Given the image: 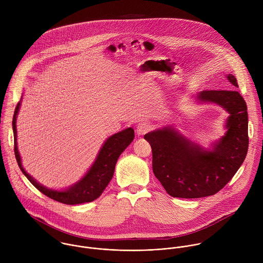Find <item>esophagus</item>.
I'll list each match as a JSON object with an SVG mask.
<instances>
[{
    "label": "esophagus",
    "mask_w": 263,
    "mask_h": 263,
    "mask_svg": "<svg viewBox=\"0 0 263 263\" xmlns=\"http://www.w3.org/2000/svg\"><path fill=\"white\" fill-rule=\"evenodd\" d=\"M151 125L147 122H141L137 126V134L138 136H144L148 132H150Z\"/></svg>",
    "instance_id": "34e87169"
}]
</instances>
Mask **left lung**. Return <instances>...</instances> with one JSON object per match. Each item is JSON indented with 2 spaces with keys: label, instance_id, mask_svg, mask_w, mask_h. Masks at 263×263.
Returning a JSON list of instances; mask_svg holds the SVG:
<instances>
[{
  "label": "left lung",
  "instance_id": "8db88e82",
  "mask_svg": "<svg viewBox=\"0 0 263 263\" xmlns=\"http://www.w3.org/2000/svg\"><path fill=\"white\" fill-rule=\"evenodd\" d=\"M226 77L233 88H238L234 76ZM195 101L217 104L229 113L225 135L211 147L192 142L172 125L144 137L152 148L153 172L173 197L199 198L216 194L238 171L248 151L247 106L238 91H201Z\"/></svg>",
  "mask_w": 263,
  "mask_h": 263
}]
</instances>
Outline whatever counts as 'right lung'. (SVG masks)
I'll return each mask as SVG.
<instances>
[{
	"label": "right lung",
	"instance_id": "obj_1",
	"mask_svg": "<svg viewBox=\"0 0 263 263\" xmlns=\"http://www.w3.org/2000/svg\"><path fill=\"white\" fill-rule=\"evenodd\" d=\"M21 101L17 104L14 116H13V133H14V152L17 163L22 171V173L27 177V179L37 188L40 192L45 194L46 196L60 201L65 204H80L85 202H90L98 198L104 189L108 185L110 180L112 179L115 164L121 155V153L125 150L129 144L134 141L135 130L132 127H127L119 133H116L110 136L100 150L98 155L86 172V174L78 180L71 186L61 190L46 187L36 181L30 174L26 172L22 165V160L18 151L17 146V128L16 121L21 106Z\"/></svg>",
	"mask_w": 263,
	"mask_h": 263
}]
</instances>
